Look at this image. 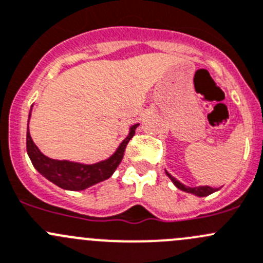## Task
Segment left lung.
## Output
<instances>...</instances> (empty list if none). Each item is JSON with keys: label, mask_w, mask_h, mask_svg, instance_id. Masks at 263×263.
Returning a JSON list of instances; mask_svg holds the SVG:
<instances>
[{"label": "left lung", "mask_w": 263, "mask_h": 263, "mask_svg": "<svg viewBox=\"0 0 263 263\" xmlns=\"http://www.w3.org/2000/svg\"><path fill=\"white\" fill-rule=\"evenodd\" d=\"M167 176L171 178V180H172V182L175 183V185L177 186V187L180 189V190L186 191V193L194 194V195L207 196V195H210V194L215 193V191L217 190V189H213V187H211V186H199V187H189V186L182 185V183H181L180 181H177L175 177H172V176H171L168 172H167Z\"/></svg>", "instance_id": "obj_1"}]
</instances>
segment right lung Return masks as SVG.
<instances>
[{
	"instance_id": "add662e5",
	"label": "right lung",
	"mask_w": 263,
	"mask_h": 263,
	"mask_svg": "<svg viewBox=\"0 0 263 263\" xmlns=\"http://www.w3.org/2000/svg\"><path fill=\"white\" fill-rule=\"evenodd\" d=\"M137 126L139 124L131 127L128 136L123 140V142L119 145L118 150L109 159L96 163V164L87 165L47 158L34 145L29 135V129L27 131V152L35 170L46 178H48L51 182L63 189H67V190H83V189H87L95 183L106 180L113 175L123 158L127 144L134 137L135 129Z\"/></svg>"
}]
</instances>
